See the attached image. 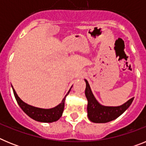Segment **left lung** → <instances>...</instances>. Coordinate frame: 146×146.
<instances>
[{
    "mask_svg": "<svg viewBox=\"0 0 146 146\" xmlns=\"http://www.w3.org/2000/svg\"><path fill=\"white\" fill-rule=\"evenodd\" d=\"M86 82L85 94L88 99V116L90 121L94 123H107L113 121L126 111L131 105L134 98L130 99L123 104L118 107H106L99 104L93 95L88 82Z\"/></svg>",
    "mask_w": 146,
    "mask_h": 146,
    "instance_id": "1",
    "label": "left lung"
}]
</instances>
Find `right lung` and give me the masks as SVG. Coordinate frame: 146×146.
<instances>
[{
    "instance_id": "1",
    "label": "right lung",
    "mask_w": 146,
    "mask_h": 146,
    "mask_svg": "<svg viewBox=\"0 0 146 146\" xmlns=\"http://www.w3.org/2000/svg\"><path fill=\"white\" fill-rule=\"evenodd\" d=\"M13 92L15 94V99L17 102L18 104L20 105L21 109L25 112L28 116L33 118V120L39 122H44V123H52L54 121H56L61 117L64 109V102H65V98L67 96L66 95L65 97L63 99L61 103L58 104L54 108L51 109H42V108H35V107L31 106L29 104H26L23 101H22L20 97L17 96V94L15 92V89L13 88Z\"/></svg>"
}]
</instances>
